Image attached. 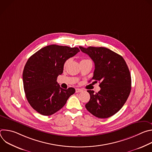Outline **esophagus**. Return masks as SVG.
I'll return each instance as SVG.
<instances>
[{
	"mask_svg": "<svg viewBox=\"0 0 152 152\" xmlns=\"http://www.w3.org/2000/svg\"><path fill=\"white\" fill-rule=\"evenodd\" d=\"M83 90L82 89H80V88H76V93H80L82 92Z\"/></svg>",
	"mask_w": 152,
	"mask_h": 152,
	"instance_id": "1",
	"label": "esophagus"
}]
</instances>
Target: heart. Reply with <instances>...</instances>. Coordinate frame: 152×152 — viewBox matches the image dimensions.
<instances>
[{
  "mask_svg": "<svg viewBox=\"0 0 152 152\" xmlns=\"http://www.w3.org/2000/svg\"><path fill=\"white\" fill-rule=\"evenodd\" d=\"M67 61H66V63H65V64H64V65H65V66H66V64H67Z\"/></svg>",
  "mask_w": 152,
  "mask_h": 152,
  "instance_id": "obj_1",
  "label": "heart"
}]
</instances>
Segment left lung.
Wrapping results in <instances>:
<instances>
[{
  "label": "left lung",
  "instance_id": "left-lung-1",
  "mask_svg": "<svg viewBox=\"0 0 152 152\" xmlns=\"http://www.w3.org/2000/svg\"><path fill=\"white\" fill-rule=\"evenodd\" d=\"M94 61L95 69L92 78L100 82V90L94 93L88 90L90 101L85 107L99 118L116 114L126 102L131 90V76L123 58L106 48L79 46Z\"/></svg>",
  "mask_w": 152,
  "mask_h": 152
}]
</instances>
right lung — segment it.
I'll list each match as a JSON object with an SVG mask.
<instances>
[{
	"mask_svg": "<svg viewBox=\"0 0 152 152\" xmlns=\"http://www.w3.org/2000/svg\"><path fill=\"white\" fill-rule=\"evenodd\" d=\"M80 52L77 48L49 45L32 55L23 72L26 99L34 110L43 115H50L66 103L75 89L64 90L56 80L63 72L66 61Z\"/></svg>",
	"mask_w": 152,
	"mask_h": 152,
	"instance_id": "add662e5",
	"label": "right lung"
}]
</instances>
